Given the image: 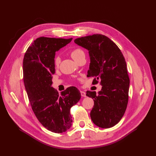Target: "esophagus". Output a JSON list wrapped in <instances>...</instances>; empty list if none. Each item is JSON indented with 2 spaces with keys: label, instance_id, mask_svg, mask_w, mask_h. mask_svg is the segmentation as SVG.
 Returning a JSON list of instances; mask_svg holds the SVG:
<instances>
[{
  "label": "esophagus",
  "instance_id": "obj_1",
  "mask_svg": "<svg viewBox=\"0 0 156 156\" xmlns=\"http://www.w3.org/2000/svg\"><path fill=\"white\" fill-rule=\"evenodd\" d=\"M80 95L83 96V97H86V94L84 91H80Z\"/></svg>",
  "mask_w": 156,
  "mask_h": 156
}]
</instances>
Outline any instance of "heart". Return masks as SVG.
Segmentation results:
<instances>
[{"instance_id":"obj_1","label":"heart","mask_w":156,"mask_h":156,"mask_svg":"<svg viewBox=\"0 0 156 156\" xmlns=\"http://www.w3.org/2000/svg\"><path fill=\"white\" fill-rule=\"evenodd\" d=\"M71 56L72 58L74 60H77L78 59L81 57L82 56L84 55V52L79 48H76V49H74L71 51ZM60 63V56H56L55 58V65L56 66H58Z\"/></svg>"}]
</instances>
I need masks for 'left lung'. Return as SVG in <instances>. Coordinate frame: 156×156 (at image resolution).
<instances>
[{
	"label": "left lung",
	"mask_w": 156,
	"mask_h": 156,
	"mask_svg": "<svg viewBox=\"0 0 156 156\" xmlns=\"http://www.w3.org/2000/svg\"><path fill=\"white\" fill-rule=\"evenodd\" d=\"M89 51L90 58L88 77L102 86L96 94L86 91L94 100L90 116L93 123L101 128L113 127L123 117L128 102L129 79L124 57L116 44L105 35L94 34L74 40Z\"/></svg>",
	"instance_id": "1"
}]
</instances>
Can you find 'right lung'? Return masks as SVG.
Here are the masks:
<instances>
[{
    "label": "right lung",
    "mask_w": 156,
    "mask_h": 156,
    "mask_svg": "<svg viewBox=\"0 0 156 156\" xmlns=\"http://www.w3.org/2000/svg\"><path fill=\"white\" fill-rule=\"evenodd\" d=\"M72 40L41 37L28 47L23 58L24 84L33 112L44 127L56 133L71 127L70 108L81 97L76 87H68L60 95L51 87L55 53Z\"/></svg>",
    "instance_id": "right-lung-1"
}]
</instances>
